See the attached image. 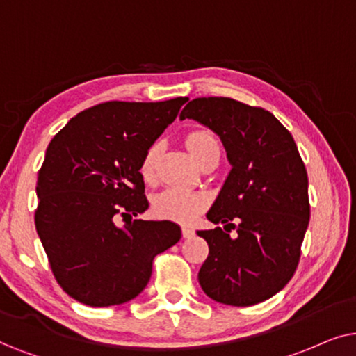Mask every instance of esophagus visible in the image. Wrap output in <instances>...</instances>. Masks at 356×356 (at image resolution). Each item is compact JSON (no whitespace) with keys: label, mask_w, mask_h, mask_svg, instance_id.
<instances>
[{"label":"esophagus","mask_w":356,"mask_h":356,"mask_svg":"<svg viewBox=\"0 0 356 356\" xmlns=\"http://www.w3.org/2000/svg\"><path fill=\"white\" fill-rule=\"evenodd\" d=\"M182 236L186 239H191V238H193V236H195V229H192V227H188V226H184L182 227Z\"/></svg>","instance_id":"1"}]
</instances>
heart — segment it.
I'll list each match as a JSON object with an SVG mask.
<instances>
[{"label": "heart", "mask_w": 356, "mask_h": 356, "mask_svg": "<svg viewBox=\"0 0 356 356\" xmlns=\"http://www.w3.org/2000/svg\"><path fill=\"white\" fill-rule=\"evenodd\" d=\"M187 148L197 163L203 154L208 153V151L220 148V145H218V140L210 134V131L198 130L192 131V134L187 136ZM158 154L159 146L153 145L149 146L148 151H146L143 156V159H141L140 172L141 177H143L146 182L154 181L156 159H158ZM205 205L207 197L203 195V193L188 192L177 187L165 188V191L156 195L153 202L154 211L158 213L159 216L181 222H188L195 220V218L200 215L203 208H205Z\"/></svg>", "instance_id": "b5f03b06"}]
</instances>
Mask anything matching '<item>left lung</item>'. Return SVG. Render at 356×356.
Masks as SVG:
<instances>
[{
  "label": "left lung",
  "instance_id": "left-lung-1",
  "mask_svg": "<svg viewBox=\"0 0 356 356\" xmlns=\"http://www.w3.org/2000/svg\"><path fill=\"white\" fill-rule=\"evenodd\" d=\"M184 118L220 136L231 164L207 213L215 225L226 222L225 231H197L210 248L198 283L222 305H257L283 290L300 262L311 213L305 163L290 131L264 108L197 97L184 107ZM226 225L235 227L236 238Z\"/></svg>",
  "mask_w": 356,
  "mask_h": 356
}]
</instances>
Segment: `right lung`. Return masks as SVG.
Segmentation results:
<instances>
[{
	"label": "right lung",
	"mask_w": 356,
	"mask_h": 356,
	"mask_svg": "<svg viewBox=\"0 0 356 356\" xmlns=\"http://www.w3.org/2000/svg\"><path fill=\"white\" fill-rule=\"evenodd\" d=\"M187 97L106 102L71 118L47 148L37 177V234L60 286L92 307L122 305L148 285L153 259L181 239L148 210L141 159ZM130 216L120 227L116 218Z\"/></svg>",
	"instance_id": "obj_1"
}]
</instances>
